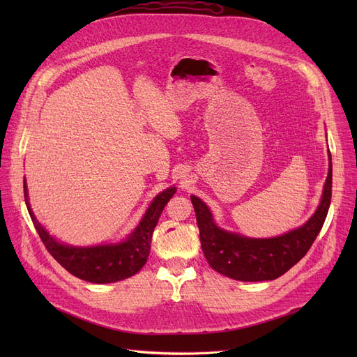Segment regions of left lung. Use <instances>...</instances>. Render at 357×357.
Here are the masks:
<instances>
[{
    "label": "left lung",
    "instance_id": "8db88e82",
    "mask_svg": "<svg viewBox=\"0 0 357 357\" xmlns=\"http://www.w3.org/2000/svg\"><path fill=\"white\" fill-rule=\"evenodd\" d=\"M321 198L311 218L295 229L271 238H252L238 232L222 229L201 198L190 195L197 214L201 247L210 266L240 282L275 280L296 265L314 243L328 215L332 197V158Z\"/></svg>",
    "mask_w": 357,
    "mask_h": 357
}]
</instances>
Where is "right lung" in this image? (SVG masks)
<instances>
[{
	"label": "right lung",
	"instance_id": "obj_1",
	"mask_svg": "<svg viewBox=\"0 0 357 357\" xmlns=\"http://www.w3.org/2000/svg\"><path fill=\"white\" fill-rule=\"evenodd\" d=\"M25 202L29 215L45 243L47 252L56 259L67 271L89 283L104 284L116 283L135 275L147 262L150 255V243L158 225V220L168 201L177 192L176 186H169L153 198L149 204L142 220L129 232L126 238L117 243H105L95 245H73L56 240L43 226L31 208L26 180L24 178Z\"/></svg>",
	"mask_w": 357,
	"mask_h": 357
}]
</instances>
